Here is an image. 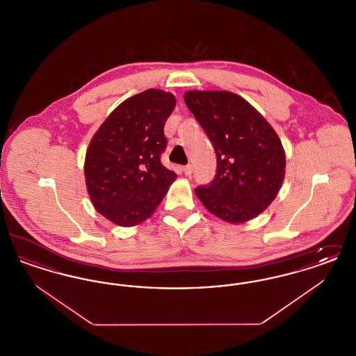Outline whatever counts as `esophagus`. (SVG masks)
<instances>
[{
  "label": "esophagus",
  "instance_id": "1",
  "mask_svg": "<svg viewBox=\"0 0 356 356\" xmlns=\"http://www.w3.org/2000/svg\"><path fill=\"white\" fill-rule=\"evenodd\" d=\"M183 172H184L186 176H191V175H192V167H191V165L183 167Z\"/></svg>",
  "mask_w": 356,
  "mask_h": 356
}]
</instances>
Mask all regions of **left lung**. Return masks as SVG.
<instances>
[{"instance_id":"1","label":"left lung","mask_w":356,"mask_h":356,"mask_svg":"<svg viewBox=\"0 0 356 356\" xmlns=\"http://www.w3.org/2000/svg\"><path fill=\"white\" fill-rule=\"evenodd\" d=\"M184 102L209 137L218 172L196 196L221 220L240 224L275 200L286 173V153L270 122L227 90H189Z\"/></svg>"}]
</instances>
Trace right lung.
<instances>
[{
	"instance_id": "obj_1",
	"label": "right lung",
	"mask_w": 356,
	"mask_h": 356,
	"mask_svg": "<svg viewBox=\"0 0 356 356\" xmlns=\"http://www.w3.org/2000/svg\"><path fill=\"white\" fill-rule=\"evenodd\" d=\"M176 106L170 92L148 89L106 118L85 154V183L93 207L121 227H134L161 203L177 175L160 156L167 147L164 125Z\"/></svg>"
}]
</instances>
